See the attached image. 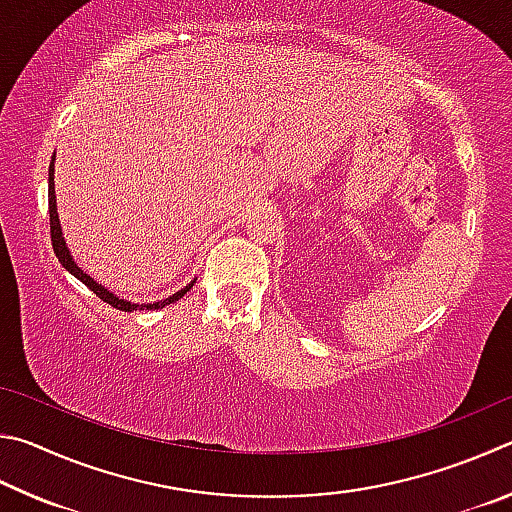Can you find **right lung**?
Segmentation results:
<instances>
[{
	"instance_id": "obj_1",
	"label": "right lung",
	"mask_w": 512,
	"mask_h": 512,
	"mask_svg": "<svg viewBox=\"0 0 512 512\" xmlns=\"http://www.w3.org/2000/svg\"><path fill=\"white\" fill-rule=\"evenodd\" d=\"M56 157V155H53ZM49 222H51V245H53V251H56L58 261L62 263V267L69 274H74L78 281H83L89 290H92L98 299H103L105 303H110L112 308L116 310H123V312H132V310H159L164 306H170V303H175L184 297V294L193 288L191 281L186 285V288H182L179 292H175L173 297H168L164 301H155V303H132V301H125V299H119L116 294H112L110 290H105L101 283H96L92 276L85 274L80 267L74 263V258H71L69 249H67V242L65 238H62V229H60V220H58V206H56V186H53V159H51V166H49Z\"/></svg>"
}]
</instances>
